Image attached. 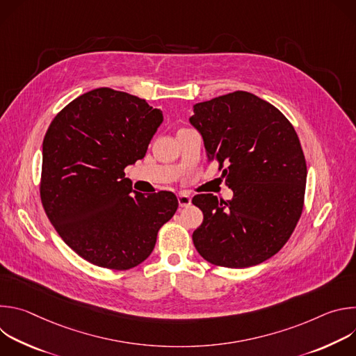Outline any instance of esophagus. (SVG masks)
<instances>
[{
	"label": "esophagus",
	"mask_w": 356,
	"mask_h": 356,
	"mask_svg": "<svg viewBox=\"0 0 356 356\" xmlns=\"http://www.w3.org/2000/svg\"><path fill=\"white\" fill-rule=\"evenodd\" d=\"M177 200H179V206L183 209V207H188L191 204V197L186 193H180L177 195Z\"/></svg>",
	"instance_id": "obj_1"
}]
</instances>
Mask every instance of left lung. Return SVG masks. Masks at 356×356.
<instances>
[{
	"mask_svg": "<svg viewBox=\"0 0 356 356\" xmlns=\"http://www.w3.org/2000/svg\"><path fill=\"white\" fill-rule=\"evenodd\" d=\"M190 124L217 161L231 200L197 194L204 220L193 242L206 261L224 268L255 266L277 253L302 211L307 166L289 120L268 101L234 91L193 107Z\"/></svg>",
	"mask_w": 356,
	"mask_h": 356,
	"instance_id": "obj_1",
	"label": "left lung"
}]
</instances>
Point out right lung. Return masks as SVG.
Masks as SVG:
<instances>
[{"mask_svg":"<svg viewBox=\"0 0 356 356\" xmlns=\"http://www.w3.org/2000/svg\"><path fill=\"white\" fill-rule=\"evenodd\" d=\"M163 122L161 110L113 88L91 90L49 125L42 145L40 198L62 239L87 262L127 270L155 248L179 207L172 191L132 190L124 169L142 159Z\"/></svg>","mask_w":356,"mask_h":356,"instance_id":"right-lung-1","label":"right lung"}]
</instances>
